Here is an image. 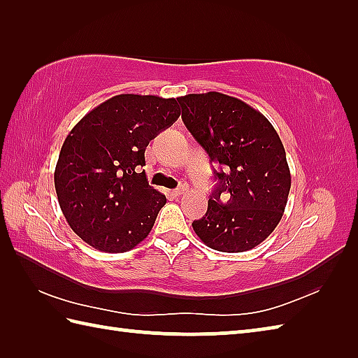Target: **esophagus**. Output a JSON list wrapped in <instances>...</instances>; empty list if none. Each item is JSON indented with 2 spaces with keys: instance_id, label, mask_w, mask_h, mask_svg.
I'll list each match as a JSON object with an SVG mask.
<instances>
[{
  "instance_id": "obj_1",
  "label": "esophagus",
  "mask_w": 358,
  "mask_h": 358,
  "mask_svg": "<svg viewBox=\"0 0 358 358\" xmlns=\"http://www.w3.org/2000/svg\"><path fill=\"white\" fill-rule=\"evenodd\" d=\"M187 189H189V186L186 185V183H181L177 189H175V191L172 192L175 196H180V195H183L186 191H187Z\"/></svg>"
}]
</instances>
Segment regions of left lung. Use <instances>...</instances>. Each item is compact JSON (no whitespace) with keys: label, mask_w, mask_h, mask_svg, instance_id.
Segmentation results:
<instances>
[{"label":"left lung","mask_w":358,"mask_h":358,"mask_svg":"<svg viewBox=\"0 0 358 358\" xmlns=\"http://www.w3.org/2000/svg\"><path fill=\"white\" fill-rule=\"evenodd\" d=\"M189 132L220 164L208 212L192 223L195 234L220 252H245L280 223L291 189L286 152L262 112L220 92L178 98ZM226 194L228 200L221 201Z\"/></svg>","instance_id":"left-lung-1"}]
</instances>
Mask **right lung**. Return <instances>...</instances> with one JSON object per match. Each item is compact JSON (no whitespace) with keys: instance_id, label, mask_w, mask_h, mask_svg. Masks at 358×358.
I'll list each match as a JSON object with an SVG mask.
<instances>
[{"instance_id":"add662e5","label":"right lung","mask_w":358,"mask_h":358,"mask_svg":"<svg viewBox=\"0 0 358 358\" xmlns=\"http://www.w3.org/2000/svg\"><path fill=\"white\" fill-rule=\"evenodd\" d=\"M180 117L175 98L115 95L66 136L55 167L59 208L78 237L101 252H127L148 237L166 196L149 186L144 150Z\"/></svg>"}]
</instances>
